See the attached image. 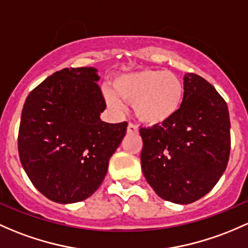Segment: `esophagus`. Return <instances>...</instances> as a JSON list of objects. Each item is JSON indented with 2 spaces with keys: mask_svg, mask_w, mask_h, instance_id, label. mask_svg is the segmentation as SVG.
Returning a JSON list of instances; mask_svg holds the SVG:
<instances>
[{
  "mask_svg": "<svg viewBox=\"0 0 248 248\" xmlns=\"http://www.w3.org/2000/svg\"><path fill=\"white\" fill-rule=\"evenodd\" d=\"M127 133H129V134L138 133V127L133 124H128V127H127Z\"/></svg>",
  "mask_w": 248,
  "mask_h": 248,
  "instance_id": "34e87169",
  "label": "esophagus"
}]
</instances>
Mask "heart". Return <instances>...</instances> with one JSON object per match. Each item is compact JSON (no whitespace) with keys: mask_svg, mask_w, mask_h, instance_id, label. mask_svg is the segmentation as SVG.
Returning a JSON list of instances; mask_svg holds the SVG:
<instances>
[{"mask_svg":"<svg viewBox=\"0 0 248 248\" xmlns=\"http://www.w3.org/2000/svg\"><path fill=\"white\" fill-rule=\"evenodd\" d=\"M114 89L103 88L107 104L124 111L126 102L133 103L134 114L144 124H161L177 114L183 102L184 87L178 76L161 70H139L117 76Z\"/></svg>","mask_w":248,"mask_h":248,"instance_id":"heart-1","label":"heart"}]
</instances>
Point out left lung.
Returning <instances> with one entry per match:
<instances>
[{
  "mask_svg": "<svg viewBox=\"0 0 248 248\" xmlns=\"http://www.w3.org/2000/svg\"><path fill=\"white\" fill-rule=\"evenodd\" d=\"M141 169L165 201L189 204L207 195L227 168L231 121L227 103L209 82L186 74L184 97L173 117L140 128Z\"/></svg>",
  "mask_w": 248,
  "mask_h": 248,
  "instance_id": "8db88e82",
  "label": "left lung"
}]
</instances>
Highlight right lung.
<instances>
[{
    "label": "right lung",
    "mask_w": 248,
    "mask_h": 248,
    "mask_svg": "<svg viewBox=\"0 0 248 248\" xmlns=\"http://www.w3.org/2000/svg\"><path fill=\"white\" fill-rule=\"evenodd\" d=\"M95 67L54 72L30 93L21 115L20 161L48 200L62 204L90 197L102 184L127 122L101 120L106 101Z\"/></svg>",
    "instance_id": "right-lung-1"
}]
</instances>
